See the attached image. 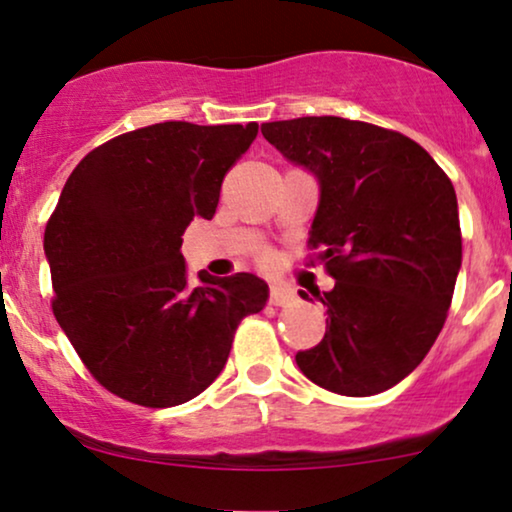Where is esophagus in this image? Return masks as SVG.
Wrapping results in <instances>:
<instances>
[{
    "mask_svg": "<svg viewBox=\"0 0 512 512\" xmlns=\"http://www.w3.org/2000/svg\"><path fill=\"white\" fill-rule=\"evenodd\" d=\"M269 302L276 304V307H286V304H293V302H295L293 288L283 286V283H271Z\"/></svg>",
    "mask_w": 512,
    "mask_h": 512,
    "instance_id": "1",
    "label": "esophagus"
}]
</instances>
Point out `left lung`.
<instances>
[{
  "label": "left lung",
  "mask_w": 512,
  "mask_h": 512,
  "mask_svg": "<svg viewBox=\"0 0 512 512\" xmlns=\"http://www.w3.org/2000/svg\"><path fill=\"white\" fill-rule=\"evenodd\" d=\"M262 134L321 184L309 245L335 288L316 293L326 335L297 366L345 397L390 390L449 314L463 257L454 184L423 146L371 122L321 115L264 122Z\"/></svg>",
  "instance_id": "obj_1"
}]
</instances>
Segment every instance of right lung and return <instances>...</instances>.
<instances>
[{
    "instance_id": "1",
    "label": "right lung",
    "mask_w": 512,
    "mask_h": 512,
    "mask_svg": "<svg viewBox=\"0 0 512 512\" xmlns=\"http://www.w3.org/2000/svg\"><path fill=\"white\" fill-rule=\"evenodd\" d=\"M257 137L250 125L158 122L87 153L44 229L51 309L77 357L115 397L167 409L222 373L234 333L262 312L252 274L189 283L181 234L215 217L226 172Z\"/></svg>"
}]
</instances>
